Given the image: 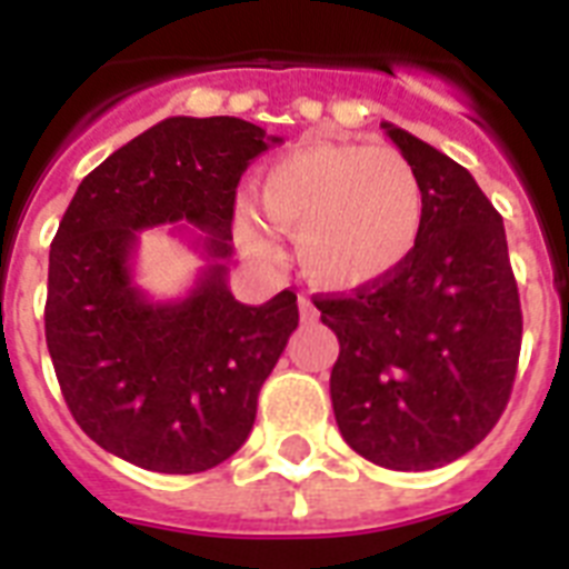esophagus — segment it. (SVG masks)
<instances>
[{
    "label": "esophagus",
    "instance_id": "esophagus-1",
    "mask_svg": "<svg viewBox=\"0 0 569 569\" xmlns=\"http://www.w3.org/2000/svg\"><path fill=\"white\" fill-rule=\"evenodd\" d=\"M298 310H301V321H316L319 319V310H316V307H312V301L310 298H298Z\"/></svg>",
    "mask_w": 569,
    "mask_h": 569
}]
</instances>
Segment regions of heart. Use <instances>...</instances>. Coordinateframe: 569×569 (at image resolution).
Instances as JSON below:
<instances>
[{
	"instance_id": "b5f03b06",
	"label": "heart",
	"mask_w": 569,
	"mask_h": 569,
	"mask_svg": "<svg viewBox=\"0 0 569 569\" xmlns=\"http://www.w3.org/2000/svg\"><path fill=\"white\" fill-rule=\"evenodd\" d=\"M259 206L277 230L295 236L298 262L325 289H363L405 266L425 223L422 182L405 156L355 141L295 147L259 177ZM241 244L277 253L257 206H236Z\"/></svg>"
}]
</instances>
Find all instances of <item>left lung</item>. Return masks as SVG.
<instances>
[{"instance_id":"1","label":"left lung","mask_w":569,"mask_h":569,"mask_svg":"<svg viewBox=\"0 0 569 569\" xmlns=\"http://www.w3.org/2000/svg\"><path fill=\"white\" fill-rule=\"evenodd\" d=\"M380 127L422 182V236L389 277L312 303L339 339L330 401L346 442L378 467L422 472L463 458L499 422L520 360V292L502 214L472 173Z\"/></svg>"}]
</instances>
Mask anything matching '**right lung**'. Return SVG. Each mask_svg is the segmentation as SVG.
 I'll list each match as a JSON object with an SVG mask.
<instances>
[{
	"label": "right lung",
	"instance_id": "add662e5",
	"mask_svg": "<svg viewBox=\"0 0 569 569\" xmlns=\"http://www.w3.org/2000/svg\"><path fill=\"white\" fill-rule=\"evenodd\" d=\"M277 141L239 118H168L93 168L58 223L43 319L61 396L136 467L191 476L236 455L298 328L289 289L248 307L227 286L236 189ZM180 220L207 268L186 299L150 302L131 277L137 232Z\"/></svg>",
	"mask_w": 569,
	"mask_h": 569
}]
</instances>
